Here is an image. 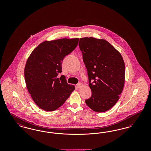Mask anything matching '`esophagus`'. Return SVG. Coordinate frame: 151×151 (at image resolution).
<instances>
[{
	"label": "esophagus",
	"mask_w": 151,
	"mask_h": 151,
	"mask_svg": "<svg viewBox=\"0 0 151 151\" xmlns=\"http://www.w3.org/2000/svg\"><path fill=\"white\" fill-rule=\"evenodd\" d=\"M77 86L79 88H81L82 86H83V84L81 83H79L78 84H77Z\"/></svg>",
	"instance_id": "1"
}]
</instances>
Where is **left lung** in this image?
<instances>
[{"instance_id": "8db88e82", "label": "left lung", "mask_w": 151, "mask_h": 151, "mask_svg": "<svg viewBox=\"0 0 151 151\" xmlns=\"http://www.w3.org/2000/svg\"><path fill=\"white\" fill-rule=\"evenodd\" d=\"M79 45L92 91V96L86 103L94 111H106L117 102L123 89L125 65L123 58L105 40L81 38Z\"/></svg>"}]
</instances>
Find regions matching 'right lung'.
Returning <instances> with one entry per match:
<instances>
[{"label":"right lung","instance_id":"add662e5","mask_svg":"<svg viewBox=\"0 0 151 151\" xmlns=\"http://www.w3.org/2000/svg\"><path fill=\"white\" fill-rule=\"evenodd\" d=\"M79 38H62L40 43L27 59L24 76L27 88L36 105L45 111L60 107L75 86L67 84L62 72L64 58L78 46Z\"/></svg>","mask_w":151,"mask_h":151}]
</instances>
